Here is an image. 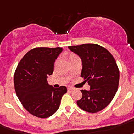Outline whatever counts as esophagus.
I'll return each mask as SVG.
<instances>
[{"instance_id": "obj_1", "label": "esophagus", "mask_w": 134, "mask_h": 134, "mask_svg": "<svg viewBox=\"0 0 134 134\" xmlns=\"http://www.w3.org/2000/svg\"><path fill=\"white\" fill-rule=\"evenodd\" d=\"M67 90H68V91H72V90H74V89L73 87H67Z\"/></svg>"}]
</instances>
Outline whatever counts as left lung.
Instances as JSON below:
<instances>
[{"instance_id":"obj_1","label":"left lung","mask_w":134,"mask_h":134,"mask_svg":"<svg viewBox=\"0 0 134 134\" xmlns=\"http://www.w3.org/2000/svg\"><path fill=\"white\" fill-rule=\"evenodd\" d=\"M81 58V77L90 90H81L82 97L77 105L87 112L96 113L105 109L118 90L120 71L114 56L105 47L96 44L69 46Z\"/></svg>"}]
</instances>
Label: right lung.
Segmentation results:
<instances>
[{"label":"right lung","instance_id":"add662e5","mask_svg":"<svg viewBox=\"0 0 134 134\" xmlns=\"http://www.w3.org/2000/svg\"><path fill=\"white\" fill-rule=\"evenodd\" d=\"M63 48L36 47L22 58L14 76L16 95L24 108L38 118L49 117L58 109L67 87L54 88L47 78L54 71V62Z\"/></svg>","mask_w":134,"mask_h":134}]
</instances>
